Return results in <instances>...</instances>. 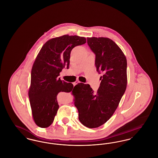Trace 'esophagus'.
<instances>
[{
	"label": "esophagus",
	"mask_w": 158,
	"mask_h": 158,
	"mask_svg": "<svg viewBox=\"0 0 158 158\" xmlns=\"http://www.w3.org/2000/svg\"><path fill=\"white\" fill-rule=\"evenodd\" d=\"M81 83L79 81H76L75 82L73 83V85L74 86H75L76 85H77V83Z\"/></svg>",
	"instance_id": "esophagus-1"
}]
</instances>
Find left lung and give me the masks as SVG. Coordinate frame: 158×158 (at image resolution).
Here are the masks:
<instances>
[{
	"mask_svg": "<svg viewBox=\"0 0 158 158\" xmlns=\"http://www.w3.org/2000/svg\"><path fill=\"white\" fill-rule=\"evenodd\" d=\"M87 43L95 54L97 70L102 75L100 86L95 92L89 84L80 83L72 94L79 120L92 128L105 123L118 107L127 87V59L120 48L108 38H87Z\"/></svg>",
	"mask_w": 158,
	"mask_h": 158,
	"instance_id": "left-lung-1",
	"label": "left lung"
}]
</instances>
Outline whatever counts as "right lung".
<instances>
[{"label":"right lung","instance_id":"add662e5","mask_svg":"<svg viewBox=\"0 0 158 158\" xmlns=\"http://www.w3.org/2000/svg\"><path fill=\"white\" fill-rule=\"evenodd\" d=\"M86 42L85 37L64 35L47 41L38 54L31 70L28 96L38 127H48L53 123L59 108L58 94L74 89L72 83L61 81L59 76L63 68L69 69L72 50Z\"/></svg>","mask_w":158,"mask_h":158}]
</instances>
